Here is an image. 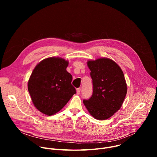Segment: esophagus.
I'll list each match as a JSON object with an SVG mask.
<instances>
[{
  "mask_svg": "<svg viewBox=\"0 0 157 157\" xmlns=\"http://www.w3.org/2000/svg\"><path fill=\"white\" fill-rule=\"evenodd\" d=\"M80 91H81V88H78L76 89V94L78 95H79L80 94Z\"/></svg>",
  "mask_w": 157,
  "mask_h": 157,
  "instance_id": "1",
  "label": "esophagus"
}]
</instances>
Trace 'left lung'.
Here are the masks:
<instances>
[{
    "instance_id": "8db88e82",
    "label": "left lung",
    "mask_w": 157,
    "mask_h": 157,
    "mask_svg": "<svg viewBox=\"0 0 157 157\" xmlns=\"http://www.w3.org/2000/svg\"><path fill=\"white\" fill-rule=\"evenodd\" d=\"M93 79L92 96L83 103L90 114L98 120L113 116L122 106L127 94V84L120 66L109 58L87 61Z\"/></svg>"
}]
</instances>
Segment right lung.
<instances>
[{
    "instance_id": "1",
    "label": "right lung",
    "mask_w": 157,
    "mask_h": 157,
    "mask_svg": "<svg viewBox=\"0 0 157 157\" xmlns=\"http://www.w3.org/2000/svg\"><path fill=\"white\" fill-rule=\"evenodd\" d=\"M68 63L61 58L51 57L42 60L34 68L28 90L33 105L43 114H56L76 94L71 84L73 77L66 71Z\"/></svg>"
}]
</instances>
